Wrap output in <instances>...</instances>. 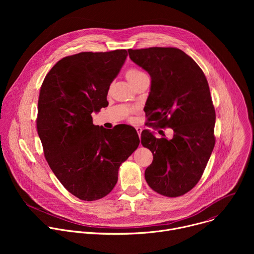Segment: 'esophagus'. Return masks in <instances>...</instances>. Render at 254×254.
Segmentation results:
<instances>
[{
    "instance_id": "1",
    "label": "esophagus",
    "mask_w": 254,
    "mask_h": 254,
    "mask_svg": "<svg viewBox=\"0 0 254 254\" xmlns=\"http://www.w3.org/2000/svg\"><path fill=\"white\" fill-rule=\"evenodd\" d=\"M135 130H136L137 134L140 136V133H141V130H142V129H141V127H135Z\"/></svg>"
}]
</instances>
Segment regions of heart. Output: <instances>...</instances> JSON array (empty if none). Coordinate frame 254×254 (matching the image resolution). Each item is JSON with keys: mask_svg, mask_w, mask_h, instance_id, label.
Returning a JSON list of instances; mask_svg holds the SVG:
<instances>
[{"mask_svg": "<svg viewBox=\"0 0 254 254\" xmlns=\"http://www.w3.org/2000/svg\"><path fill=\"white\" fill-rule=\"evenodd\" d=\"M147 75L144 72L136 69V68H129L126 72V78L129 82V84H133L136 80H138L140 77Z\"/></svg>", "mask_w": 254, "mask_h": 254, "instance_id": "b5f03b06", "label": "heart"}]
</instances>
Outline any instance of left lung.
<instances>
[{"label":"left lung","mask_w":254,"mask_h":254,"mask_svg":"<svg viewBox=\"0 0 254 254\" xmlns=\"http://www.w3.org/2000/svg\"><path fill=\"white\" fill-rule=\"evenodd\" d=\"M127 52L152 78L144 106L149 122L174 131L168 139L142 130L141 144L154 156L144 178L163 196H182L199 182L215 146L216 115L208 81L199 65L178 48L151 47Z\"/></svg>","instance_id":"8db88e82"}]
</instances>
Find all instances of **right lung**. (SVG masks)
Instances as JSON below:
<instances>
[{"label": "right lung", "mask_w": 254, "mask_h": 254, "mask_svg": "<svg viewBox=\"0 0 254 254\" xmlns=\"http://www.w3.org/2000/svg\"><path fill=\"white\" fill-rule=\"evenodd\" d=\"M127 56L125 49L66 56L40 88L36 125L44 157L63 187L83 201L112 192L121 165L139 144L132 127L105 129L91 117L108 103L110 85Z\"/></svg>", "instance_id": "right-lung-1"}]
</instances>
